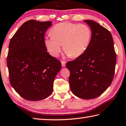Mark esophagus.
<instances>
[{"mask_svg": "<svg viewBox=\"0 0 126 126\" xmlns=\"http://www.w3.org/2000/svg\"><path fill=\"white\" fill-rule=\"evenodd\" d=\"M61 65H62L63 67H65V66H66V61H61Z\"/></svg>", "mask_w": 126, "mask_h": 126, "instance_id": "esophagus-1", "label": "esophagus"}]
</instances>
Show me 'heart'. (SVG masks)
<instances>
[{
  "instance_id": "obj_1",
  "label": "heart",
  "mask_w": 126,
  "mask_h": 126,
  "mask_svg": "<svg viewBox=\"0 0 126 126\" xmlns=\"http://www.w3.org/2000/svg\"><path fill=\"white\" fill-rule=\"evenodd\" d=\"M50 36L46 37L44 44L51 55L58 56L63 50L66 55L77 58L86 51L92 38V31L88 26L70 22H61L50 30Z\"/></svg>"
}]
</instances>
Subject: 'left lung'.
<instances>
[{"label":"left lung","mask_w":126,"mask_h":126,"mask_svg":"<svg viewBox=\"0 0 126 126\" xmlns=\"http://www.w3.org/2000/svg\"><path fill=\"white\" fill-rule=\"evenodd\" d=\"M92 31L89 46L82 55L66 65L69 70V83L78 98L92 99L100 96L112 83L116 54L111 33L92 20H84Z\"/></svg>","instance_id":"1"}]
</instances>
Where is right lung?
<instances>
[{
    "mask_svg": "<svg viewBox=\"0 0 126 126\" xmlns=\"http://www.w3.org/2000/svg\"><path fill=\"white\" fill-rule=\"evenodd\" d=\"M51 21H27L10 40L7 56L10 82L27 100L47 98L53 90L54 79L61 63L47 52L44 34Z\"/></svg>",
    "mask_w": 126,
    "mask_h": 126,
    "instance_id": "right-lung-1",
    "label": "right lung"
}]
</instances>
